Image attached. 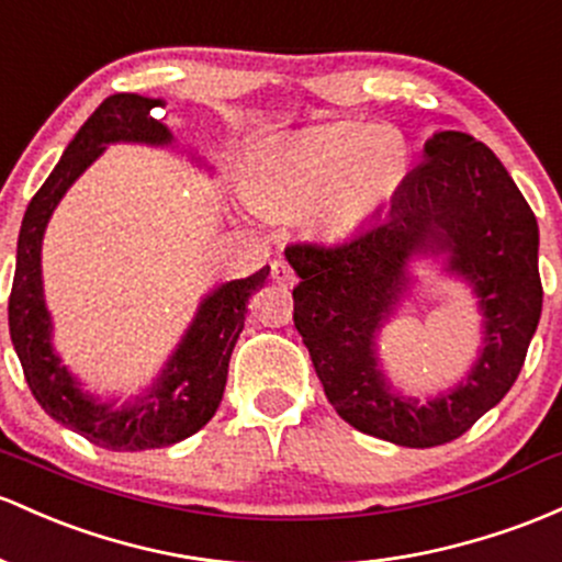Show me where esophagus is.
I'll return each mask as SVG.
<instances>
[{"label":"esophagus","instance_id":"esophagus-1","mask_svg":"<svg viewBox=\"0 0 562 562\" xmlns=\"http://www.w3.org/2000/svg\"><path fill=\"white\" fill-rule=\"evenodd\" d=\"M271 280H274L277 285H293L295 271L288 267L285 261H274L271 263Z\"/></svg>","mask_w":562,"mask_h":562}]
</instances>
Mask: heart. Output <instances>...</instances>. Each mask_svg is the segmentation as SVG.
<instances>
[{
  "label": "heart",
  "mask_w": 562,
  "mask_h": 562,
  "mask_svg": "<svg viewBox=\"0 0 562 562\" xmlns=\"http://www.w3.org/2000/svg\"><path fill=\"white\" fill-rule=\"evenodd\" d=\"M408 170V140L392 127L328 125L269 149L243 191L258 213L301 211L310 232L347 237L390 205Z\"/></svg>",
  "instance_id": "b5f03b06"
}]
</instances>
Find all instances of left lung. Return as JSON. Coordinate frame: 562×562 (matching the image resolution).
Returning <instances> with one entry per match:
<instances>
[{
	"instance_id": "left-lung-1",
	"label": "left lung",
	"mask_w": 562,
	"mask_h": 562,
	"mask_svg": "<svg viewBox=\"0 0 562 562\" xmlns=\"http://www.w3.org/2000/svg\"><path fill=\"white\" fill-rule=\"evenodd\" d=\"M448 251L449 270L481 299L486 347L464 385L427 406L394 395L374 362V333L407 286V261ZM293 323L325 397L344 422L405 448L446 446L502 403L541 317L539 226L520 189L483 140L442 131L392 211L344 243H293Z\"/></svg>"
}]
</instances>
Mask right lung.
<instances>
[{
	"label": "right lung",
	"instance_id": "1",
	"mask_svg": "<svg viewBox=\"0 0 562 562\" xmlns=\"http://www.w3.org/2000/svg\"><path fill=\"white\" fill-rule=\"evenodd\" d=\"M157 106H162L159 98L116 92L79 127L50 178L31 196L23 215L8 304L12 347L18 351L36 403L55 422L106 451L165 448L187 440L211 422L224 397L229 357L245 328L250 295L269 277V267H263L256 274L226 282L207 295L157 384L135 403H98L79 392L77 381L60 366V357L50 347V314L42 295V234L66 189L101 157L106 144L114 140L170 144L172 135L168 127L154 120Z\"/></svg>",
	"mask_w": 562,
	"mask_h": 562
}]
</instances>
